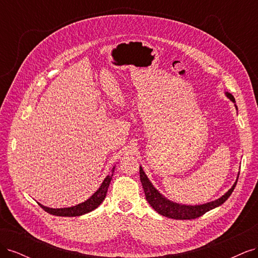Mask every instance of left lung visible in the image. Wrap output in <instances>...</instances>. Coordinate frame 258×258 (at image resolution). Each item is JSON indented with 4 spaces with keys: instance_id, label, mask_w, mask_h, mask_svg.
<instances>
[{
    "instance_id": "left-lung-1",
    "label": "left lung",
    "mask_w": 258,
    "mask_h": 258,
    "mask_svg": "<svg viewBox=\"0 0 258 258\" xmlns=\"http://www.w3.org/2000/svg\"><path fill=\"white\" fill-rule=\"evenodd\" d=\"M226 96H227V98L230 99L233 103H236V100L231 93L226 92ZM235 106L237 108L236 104ZM238 177L239 176H237L236 182L233 183L231 188L225 195H223L221 198H218L214 201L207 202V204H204V205L186 206V205L176 204V202L171 201L163 196V195H161L157 189L155 188L150 179H148L142 167H140V179H141L147 202L151 205V207L156 211V212H158L160 215L169 217V218H174V220H194V218H197L201 215H204L205 213L208 212V211L220 207L229 198L231 192L233 191V189H235L238 182Z\"/></svg>"
}]
</instances>
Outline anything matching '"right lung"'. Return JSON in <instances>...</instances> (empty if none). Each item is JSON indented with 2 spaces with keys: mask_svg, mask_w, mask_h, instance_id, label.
<instances>
[{
  "mask_svg": "<svg viewBox=\"0 0 258 258\" xmlns=\"http://www.w3.org/2000/svg\"><path fill=\"white\" fill-rule=\"evenodd\" d=\"M114 169H115V167H113V169H112V174L107 175L104 178V181L102 182V184H101L98 190L93 194L89 199L82 202V204H80V205H76V206L70 207V208H61V209H52V208L45 207L41 204H38V205H40L43 208V210H45L47 213L56 215V216L71 217V216H80V215H83L86 213H89V212H91V211L97 209L103 202V200L106 196L108 186H110V183H111Z\"/></svg>",
  "mask_w": 258,
  "mask_h": 258,
  "instance_id": "1",
  "label": "right lung"
}]
</instances>
